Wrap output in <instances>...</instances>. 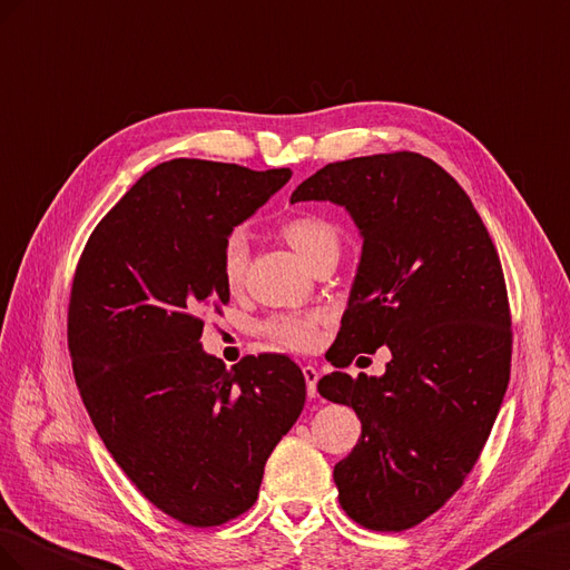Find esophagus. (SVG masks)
<instances>
[{
    "mask_svg": "<svg viewBox=\"0 0 570 570\" xmlns=\"http://www.w3.org/2000/svg\"><path fill=\"white\" fill-rule=\"evenodd\" d=\"M303 377L307 384V396L315 399L317 396V380H320V372L313 365H305L303 367Z\"/></svg>",
    "mask_w": 570,
    "mask_h": 570,
    "instance_id": "obj_1",
    "label": "esophagus"
}]
</instances>
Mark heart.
I'll use <instances>...</instances> for the list:
<instances>
[{"label": "heart", "mask_w": 570, "mask_h": 570, "mask_svg": "<svg viewBox=\"0 0 570 570\" xmlns=\"http://www.w3.org/2000/svg\"><path fill=\"white\" fill-rule=\"evenodd\" d=\"M279 234L288 243L296 255L307 267L327 253H338V229L315 213H298L291 215L279 224ZM248 267V243L240 232H232L224 238L219 269L226 286L236 288L243 282V274ZM330 315L322 311L303 313V315H274L263 324V332L284 348L291 351H311L320 344L322 330L327 324Z\"/></svg>", "instance_id": "b5f03b06"}]
</instances>
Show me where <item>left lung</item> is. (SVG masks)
I'll return each mask as SVG.
<instances>
[{"instance_id": "8db88e82", "label": "left lung", "mask_w": 570, "mask_h": 570, "mask_svg": "<svg viewBox=\"0 0 570 570\" xmlns=\"http://www.w3.org/2000/svg\"><path fill=\"white\" fill-rule=\"evenodd\" d=\"M344 205L363 236L351 298L317 392L351 405L363 434L334 465L341 509L401 532L439 511L478 463L511 375V311L490 232L430 157L332 161L291 203ZM393 353L382 379H351L361 352Z\"/></svg>"}]
</instances>
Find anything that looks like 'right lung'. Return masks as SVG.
<instances>
[{
	"mask_svg": "<svg viewBox=\"0 0 570 570\" xmlns=\"http://www.w3.org/2000/svg\"><path fill=\"white\" fill-rule=\"evenodd\" d=\"M288 178L161 161L95 226L76 265L67 336L80 399L126 478L184 525L246 513L303 411L305 377L288 355L226 367L200 346L205 313L229 303L224 238Z\"/></svg>",
	"mask_w": 570,
	"mask_h": 570,
	"instance_id": "add662e5",
	"label": "right lung"
}]
</instances>
